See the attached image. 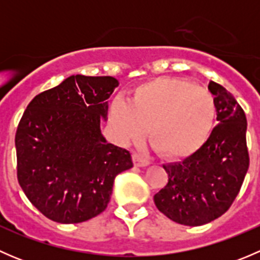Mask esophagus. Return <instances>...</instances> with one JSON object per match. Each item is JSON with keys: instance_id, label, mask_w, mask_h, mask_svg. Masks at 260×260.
Masks as SVG:
<instances>
[{"instance_id": "obj_1", "label": "esophagus", "mask_w": 260, "mask_h": 260, "mask_svg": "<svg viewBox=\"0 0 260 260\" xmlns=\"http://www.w3.org/2000/svg\"><path fill=\"white\" fill-rule=\"evenodd\" d=\"M133 164L137 167H146L148 166L149 162L146 158H143L142 156H140L138 153H133Z\"/></svg>"}]
</instances>
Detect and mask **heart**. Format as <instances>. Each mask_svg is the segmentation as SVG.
I'll use <instances>...</instances> for the list:
<instances>
[{
    "mask_svg": "<svg viewBox=\"0 0 260 260\" xmlns=\"http://www.w3.org/2000/svg\"><path fill=\"white\" fill-rule=\"evenodd\" d=\"M112 124L123 141L145 137L166 158L195 154L210 136L216 106L210 94L190 81L157 78L133 90L129 102L115 99L109 108Z\"/></svg>",
    "mask_w": 260,
    "mask_h": 260,
    "instance_id": "1",
    "label": "heart"
}]
</instances>
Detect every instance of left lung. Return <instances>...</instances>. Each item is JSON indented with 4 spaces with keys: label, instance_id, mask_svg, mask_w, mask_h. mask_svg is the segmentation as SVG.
I'll use <instances>...</instances> for the list:
<instances>
[{
    "label": "left lung",
    "instance_id": "1",
    "mask_svg": "<svg viewBox=\"0 0 260 260\" xmlns=\"http://www.w3.org/2000/svg\"><path fill=\"white\" fill-rule=\"evenodd\" d=\"M209 90L219 123L195 154L164 165L169 181L153 198L162 214L188 226L208 224L226 212L249 167L243 108L220 84L210 81Z\"/></svg>",
    "mask_w": 260,
    "mask_h": 260
}]
</instances>
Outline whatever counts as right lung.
<instances>
[{"instance_id": "add662e5", "label": "right lung", "mask_w": 260, "mask_h": 260, "mask_svg": "<svg viewBox=\"0 0 260 260\" xmlns=\"http://www.w3.org/2000/svg\"><path fill=\"white\" fill-rule=\"evenodd\" d=\"M113 77L72 75L36 95L15 136L17 180L30 203L52 221L77 224L106 210L115 176L131 153L101 132Z\"/></svg>"}]
</instances>
